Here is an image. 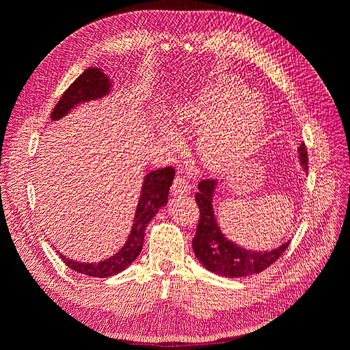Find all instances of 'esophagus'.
I'll list each match as a JSON object with an SVG mask.
<instances>
[{
  "label": "esophagus",
  "mask_w": 350,
  "mask_h": 350,
  "mask_svg": "<svg viewBox=\"0 0 350 350\" xmlns=\"http://www.w3.org/2000/svg\"><path fill=\"white\" fill-rule=\"evenodd\" d=\"M189 184L187 179L183 176V175H176L175 179H174V184L171 187V193L172 196H176V194H185L189 191Z\"/></svg>",
  "instance_id": "esophagus-1"
}]
</instances>
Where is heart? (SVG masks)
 Listing matches in <instances>:
<instances>
[{
	"label": "heart",
	"mask_w": 350,
	"mask_h": 350,
	"mask_svg": "<svg viewBox=\"0 0 350 350\" xmlns=\"http://www.w3.org/2000/svg\"><path fill=\"white\" fill-rule=\"evenodd\" d=\"M266 111L256 93L229 76L210 79L179 102L172 124L184 133H198L196 152L201 163L220 171L247 156L264 129ZM159 134L176 143L178 134L162 125Z\"/></svg>",
	"instance_id": "heart-1"
}]
</instances>
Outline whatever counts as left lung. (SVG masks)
Listing matches in <instances>:
<instances>
[{"label":"left lung","mask_w":350,"mask_h":350,"mask_svg":"<svg viewBox=\"0 0 350 350\" xmlns=\"http://www.w3.org/2000/svg\"><path fill=\"white\" fill-rule=\"evenodd\" d=\"M298 156L299 165L306 172L308 171V157H306L304 143L298 147ZM217 185V181H213V179L201 181L198 184V193L196 194V201L200 208V220L193 239V250L198 262L208 271L229 279L245 278L266 270L288 248L291 239L270 251L247 250L229 241L220 230L213 208Z\"/></svg>","instance_id":"1"}]
</instances>
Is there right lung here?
I'll list each match as a JSON object with an SVG mask.
<instances>
[{
	"instance_id": "1",
	"label": "right lung",
	"mask_w": 350,
	"mask_h": 350,
	"mask_svg": "<svg viewBox=\"0 0 350 350\" xmlns=\"http://www.w3.org/2000/svg\"><path fill=\"white\" fill-rule=\"evenodd\" d=\"M112 92L113 83L103 70L90 67L64 92L51 113V120L55 122L66 118L72 109H76L80 105L100 100L112 94ZM174 175L175 172L172 167L157 169V171L144 175L131 230L124 245L113 256L99 262H79L67 258L59 252V257L66 262V266L90 278H111L124 271L142 252L147 225L150 224L157 211L166 206L169 187L172 185Z\"/></svg>"
}]
</instances>
